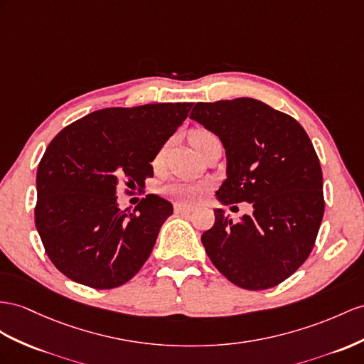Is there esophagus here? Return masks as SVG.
I'll use <instances>...</instances> for the list:
<instances>
[{
  "mask_svg": "<svg viewBox=\"0 0 364 364\" xmlns=\"http://www.w3.org/2000/svg\"><path fill=\"white\" fill-rule=\"evenodd\" d=\"M173 210H175V213H181V215H186V213H191L192 212L191 208L183 206V204H175Z\"/></svg>",
  "mask_w": 364,
  "mask_h": 364,
  "instance_id": "34e87169",
  "label": "esophagus"
}]
</instances>
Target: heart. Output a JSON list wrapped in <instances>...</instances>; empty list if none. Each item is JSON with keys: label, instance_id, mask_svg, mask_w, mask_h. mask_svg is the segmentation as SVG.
<instances>
[{"label": "heart", "instance_id": "obj_1", "mask_svg": "<svg viewBox=\"0 0 364 364\" xmlns=\"http://www.w3.org/2000/svg\"><path fill=\"white\" fill-rule=\"evenodd\" d=\"M209 135H212V134H209L208 130H203V129L193 130V132L191 134V143L195 144L197 139L209 136ZM161 156H163V151L158 152V155L155 156V164L161 161ZM161 192L164 197H167L172 201L183 203V204H192V203H197L201 198L203 188L198 184L188 183V181H172L169 184L163 186Z\"/></svg>", "mask_w": 364, "mask_h": 364}]
</instances>
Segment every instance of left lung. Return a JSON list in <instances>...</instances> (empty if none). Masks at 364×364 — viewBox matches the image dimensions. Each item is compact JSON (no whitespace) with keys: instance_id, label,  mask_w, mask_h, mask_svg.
<instances>
[{"instance_id":"1","label":"left lung","mask_w":364,"mask_h":364,"mask_svg":"<svg viewBox=\"0 0 364 364\" xmlns=\"http://www.w3.org/2000/svg\"><path fill=\"white\" fill-rule=\"evenodd\" d=\"M191 118L215 134L226 151L223 204L250 203L234 223L215 209L201 235L210 262L249 291L274 287L300 267L315 245L324 213L320 160L296 119L254 98L197 102Z\"/></svg>"}]
</instances>
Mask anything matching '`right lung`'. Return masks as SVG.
<instances>
[{
    "instance_id": "obj_1",
    "label": "right lung",
    "mask_w": 364,
    "mask_h": 364,
    "mask_svg": "<svg viewBox=\"0 0 364 364\" xmlns=\"http://www.w3.org/2000/svg\"><path fill=\"white\" fill-rule=\"evenodd\" d=\"M193 102L95 110L55 136L36 171L35 226L61 274L93 289L127 283L151 255L172 204L149 193L121 210V184L143 188Z\"/></svg>"
}]
</instances>
